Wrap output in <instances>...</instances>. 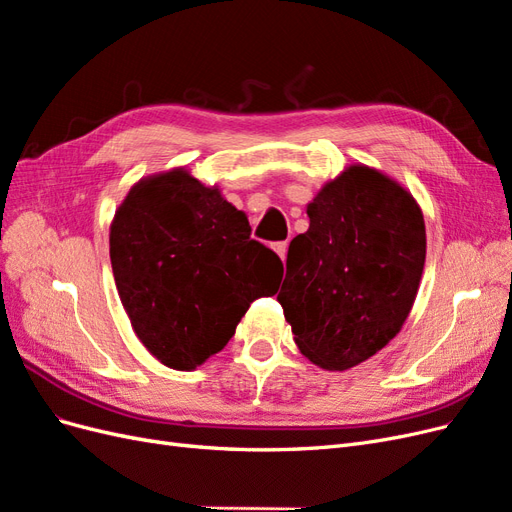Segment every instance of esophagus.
I'll return each mask as SVG.
<instances>
[{"label":"esophagus","instance_id":"esophagus-1","mask_svg":"<svg viewBox=\"0 0 512 512\" xmlns=\"http://www.w3.org/2000/svg\"><path fill=\"white\" fill-rule=\"evenodd\" d=\"M273 250L277 252V256H280L282 260L286 258V252H288V243L286 241H277V243H273Z\"/></svg>","mask_w":512,"mask_h":512}]
</instances>
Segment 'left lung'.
Instances as JSON below:
<instances>
[{
    "label": "left lung",
    "instance_id": "obj_1",
    "mask_svg": "<svg viewBox=\"0 0 512 512\" xmlns=\"http://www.w3.org/2000/svg\"><path fill=\"white\" fill-rule=\"evenodd\" d=\"M307 215V232L290 241L277 301L307 359L344 371L406 322L425 267L423 213L389 177L350 166Z\"/></svg>",
    "mask_w": 512,
    "mask_h": 512
}]
</instances>
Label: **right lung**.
I'll use <instances>...</instances> for the list:
<instances>
[{
  "label": "right lung",
  "mask_w": 512,
  "mask_h": 512,
  "mask_svg": "<svg viewBox=\"0 0 512 512\" xmlns=\"http://www.w3.org/2000/svg\"><path fill=\"white\" fill-rule=\"evenodd\" d=\"M245 213L177 168L136 183L111 226V265L134 333L164 365L190 371L220 352L282 260Z\"/></svg>",
  "instance_id": "obj_1"
}]
</instances>
